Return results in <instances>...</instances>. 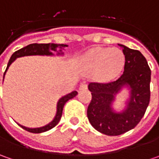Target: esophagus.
Segmentation results:
<instances>
[{
    "instance_id": "esophagus-1",
    "label": "esophagus",
    "mask_w": 159,
    "mask_h": 159,
    "mask_svg": "<svg viewBox=\"0 0 159 159\" xmlns=\"http://www.w3.org/2000/svg\"><path fill=\"white\" fill-rule=\"evenodd\" d=\"M87 89H88V85H87V84H85V83L80 84V90H86Z\"/></svg>"
}]
</instances>
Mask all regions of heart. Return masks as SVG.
<instances>
[{"instance_id": "b5f03b06", "label": "heart", "mask_w": 159, "mask_h": 159, "mask_svg": "<svg viewBox=\"0 0 159 159\" xmlns=\"http://www.w3.org/2000/svg\"><path fill=\"white\" fill-rule=\"evenodd\" d=\"M125 63V55L118 48L96 47L85 53L80 59L83 70L94 73L99 81H108L119 75Z\"/></svg>"}]
</instances>
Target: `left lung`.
<instances>
[{
    "label": "left lung",
    "instance_id": "obj_1",
    "mask_svg": "<svg viewBox=\"0 0 159 159\" xmlns=\"http://www.w3.org/2000/svg\"><path fill=\"white\" fill-rule=\"evenodd\" d=\"M119 45L125 57L123 74L111 82L89 85L92 99L88 108V118L95 130L106 135H119L134 128L144 116L150 99L151 71L146 58L138 50ZM125 86L130 89V97L125 110L116 113L112 108L113 102Z\"/></svg>",
    "mask_w": 159,
    "mask_h": 159
}]
</instances>
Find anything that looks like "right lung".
Returning a JSON list of instances; mask_svg holds the SVG:
<instances>
[{
    "mask_svg": "<svg viewBox=\"0 0 159 159\" xmlns=\"http://www.w3.org/2000/svg\"><path fill=\"white\" fill-rule=\"evenodd\" d=\"M68 47L67 45H64V44H55V43H41V44H38V43H34V44H30L28 46L25 47V48H22L21 49L16 51L9 59L8 65H7V68L6 70L4 72V75H3V79L5 76V73L8 70V68L9 67V65L12 64L16 59L17 57H25V56H53V54L51 51H57V48H59V52L57 51V55H63L64 53L62 51V48ZM78 94L77 91H72L71 93L68 94V95H64L63 97H61L59 99V101L57 102V114L55 116V118L53 119L50 123H48V125H44V126H41V127H36V128H29L26 126H24V125H18L21 126L22 128H24L25 130H26L28 132H31V133H34V134H40V133H43V132L48 131L50 130L51 128L55 127L56 125H57L58 122L60 121V119L62 117V113H63V109H64V104L67 101H69L70 99L75 97Z\"/></svg>",
    "mask_w": 159,
    "mask_h": 159,
    "instance_id": "1",
    "label": "right lung"
}]
</instances>
